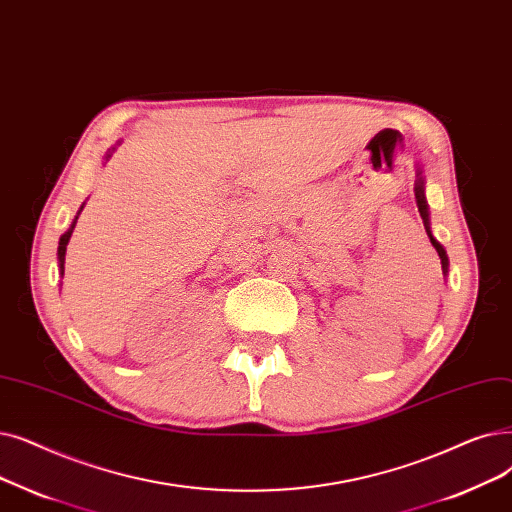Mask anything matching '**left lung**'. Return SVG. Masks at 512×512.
Listing matches in <instances>:
<instances>
[{
    "label": "left lung",
    "mask_w": 512,
    "mask_h": 512,
    "mask_svg": "<svg viewBox=\"0 0 512 512\" xmlns=\"http://www.w3.org/2000/svg\"><path fill=\"white\" fill-rule=\"evenodd\" d=\"M414 194H416V205H418V211H420V217H422V224H425V230H427V234H429V238H431V242H433V247H435V251L439 253L441 268H443V272H448V255H446V251H443L441 244L433 238V234H431V230H429V213H427L425 190H422V177H418L416 188H414Z\"/></svg>",
    "instance_id": "1"
}]
</instances>
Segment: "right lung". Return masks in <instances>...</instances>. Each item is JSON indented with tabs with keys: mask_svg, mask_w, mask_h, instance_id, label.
Listing matches in <instances>:
<instances>
[{
	"mask_svg": "<svg viewBox=\"0 0 512 512\" xmlns=\"http://www.w3.org/2000/svg\"><path fill=\"white\" fill-rule=\"evenodd\" d=\"M77 221V219H75ZM75 221H73V226H71V230L66 232L62 238H60V247H58V261H60V272H64V253H66V244H69V240H71V234H73V228H75Z\"/></svg>",
	"mask_w": 512,
	"mask_h": 512,
	"instance_id": "obj_1",
	"label": "right lung"
}]
</instances>
